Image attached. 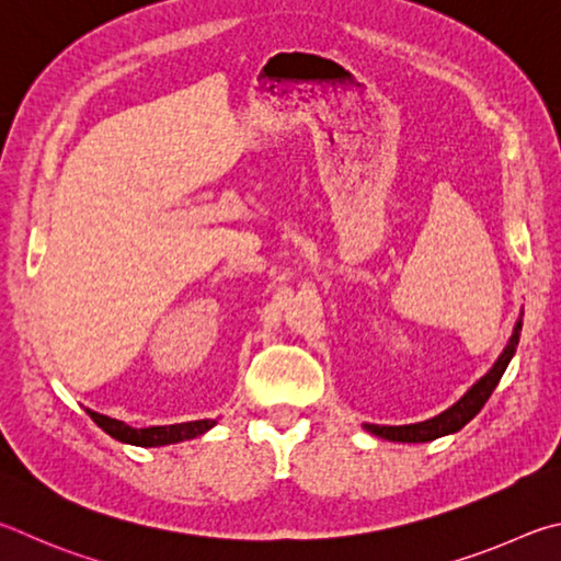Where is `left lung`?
I'll return each instance as SVG.
<instances>
[{
  "mask_svg": "<svg viewBox=\"0 0 561 561\" xmlns=\"http://www.w3.org/2000/svg\"><path fill=\"white\" fill-rule=\"evenodd\" d=\"M519 330H523V320H517L513 337H510L507 347L503 350V355L497 357V362L493 365V369L488 375L468 389V394L454 404L450 409H446L444 414H438L428 421H421V424H409V426H377V424H365L367 431L387 438V440H399V444H426V440L440 438L446 434H456V431L463 428L470 419H473L480 409L485 407V401L493 394V389L497 387L500 377L507 369L510 359H513L517 342H519Z\"/></svg>",
  "mask_w": 561,
  "mask_h": 561,
  "instance_id": "obj_1",
  "label": "left lung"
}]
</instances>
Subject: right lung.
<instances>
[{
  "label": "right lung",
  "instance_id": "add662e5",
  "mask_svg": "<svg viewBox=\"0 0 561 561\" xmlns=\"http://www.w3.org/2000/svg\"><path fill=\"white\" fill-rule=\"evenodd\" d=\"M85 411H88V416H91L107 436L123 440V444L145 446V448L147 446H167V444H176V440L196 438V436H202L204 431H209L214 426V421H190V424L133 428V426L123 424V421L98 414V411H91V409H85Z\"/></svg>",
  "mask_w": 561,
  "mask_h": 561
}]
</instances>
